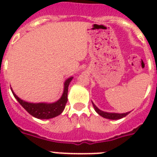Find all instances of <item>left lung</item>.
<instances>
[{"label": "left lung", "instance_id": "left-lung-1", "mask_svg": "<svg viewBox=\"0 0 157 157\" xmlns=\"http://www.w3.org/2000/svg\"><path fill=\"white\" fill-rule=\"evenodd\" d=\"M93 106L94 107V110H95L96 112H97L98 115H100L101 117H104V118H107V119H110V120L121 119V118H123V117H126L127 115L129 113V112H126V113H111V112H103V111H101L100 109H98V107H96L95 105L94 104V103H93Z\"/></svg>", "mask_w": 157, "mask_h": 157}]
</instances>
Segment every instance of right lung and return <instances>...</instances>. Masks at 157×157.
<instances>
[{"instance_id": "add662e5", "label": "right lung", "mask_w": 157, "mask_h": 157, "mask_svg": "<svg viewBox=\"0 0 157 157\" xmlns=\"http://www.w3.org/2000/svg\"><path fill=\"white\" fill-rule=\"evenodd\" d=\"M72 76L66 80L64 83V90L63 95L59 100L53 103H28L25 101L22 100L13 93L12 90L14 98L18 100V102L22 105V107L31 114L33 117L38 118V119H50L53 117L59 116L63 112L65 108L66 103L67 102V91H68V86L71 81L72 80Z\"/></svg>"}]
</instances>
